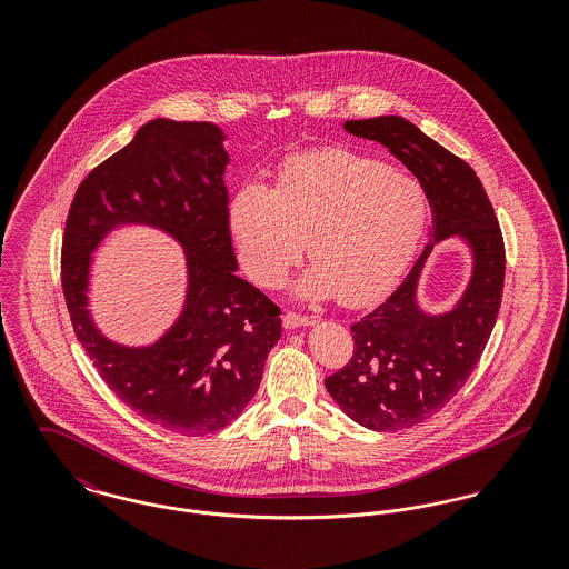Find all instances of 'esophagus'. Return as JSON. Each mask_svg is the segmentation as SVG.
Here are the masks:
<instances>
[{
    "label": "esophagus",
    "instance_id": "obj_1",
    "mask_svg": "<svg viewBox=\"0 0 569 569\" xmlns=\"http://www.w3.org/2000/svg\"><path fill=\"white\" fill-rule=\"evenodd\" d=\"M307 325H309V318L302 316V313H297V311H286L283 313V326L286 328H298V326Z\"/></svg>",
    "mask_w": 569,
    "mask_h": 569
}]
</instances>
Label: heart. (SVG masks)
<instances>
[{"instance_id":"1","label":"heart","mask_w":569,"mask_h":569,"mask_svg":"<svg viewBox=\"0 0 569 569\" xmlns=\"http://www.w3.org/2000/svg\"><path fill=\"white\" fill-rule=\"evenodd\" d=\"M427 219L429 198L413 177L339 147L290 158L277 190L247 183L230 209L239 258L253 281L279 286L309 241L316 267L300 292L339 295L350 307L369 305L397 283Z\"/></svg>"}]
</instances>
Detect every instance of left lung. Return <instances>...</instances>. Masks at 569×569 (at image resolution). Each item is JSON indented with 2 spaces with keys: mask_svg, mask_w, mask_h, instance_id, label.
I'll use <instances>...</instances> for the list:
<instances>
[{
  "mask_svg": "<svg viewBox=\"0 0 569 569\" xmlns=\"http://www.w3.org/2000/svg\"><path fill=\"white\" fill-rule=\"evenodd\" d=\"M346 130L388 147L418 177L431 207V243L403 283L352 325V358L326 378L330 397L358 425L399 431L448 406L480 362L503 297L506 244L473 168L413 123L390 114L346 121ZM452 233L472 244L475 277L455 312L431 319L415 305V281L432 244Z\"/></svg>",
  "mask_w": 569,
  "mask_h": 569,
  "instance_id": "obj_1",
  "label": "left lung"
}]
</instances>
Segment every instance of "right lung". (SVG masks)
<instances>
[{
    "mask_svg": "<svg viewBox=\"0 0 569 569\" xmlns=\"http://www.w3.org/2000/svg\"><path fill=\"white\" fill-rule=\"evenodd\" d=\"M221 130L207 121L156 119L96 166L70 204L61 288L77 339L110 390L172 433H216L253 399L281 337V309L237 274ZM151 222L189 251L187 311L151 349L104 340L83 309L88 253L119 222Z\"/></svg>",
    "mask_w": 569,
    "mask_h": 569,
    "instance_id": "add662e5",
    "label": "right lung"
}]
</instances>
